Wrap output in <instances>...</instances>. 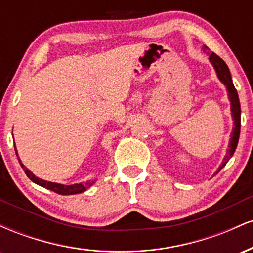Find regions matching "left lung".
<instances>
[{"label": "left lung", "mask_w": 253, "mask_h": 253, "mask_svg": "<svg viewBox=\"0 0 253 253\" xmlns=\"http://www.w3.org/2000/svg\"><path fill=\"white\" fill-rule=\"evenodd\" d=\"M203 51H205L207 54H210V62L211 65H213L214 70L216 72L217 78H219L220 82L226 86L229 103H231V115H232V119H233V129H232V133H231V139H229L227 152H226L225 157H223L221 164H220L219 168H217L216 170V173H217L226 164H227V162L232 158V156L234 155V152H236L238 140H239V135H240V102H239V97H238L237 90L234 88L233 82H232L231 72H229V69L228 66L226 65V63L223 62L221 58L217 57L215 53L211 52L207 46H203Z\"/></svg>", "instance_id": "8db88e82"}]
</instances>
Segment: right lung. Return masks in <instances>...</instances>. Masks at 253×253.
Returning <instances> with one entry per match:
<instances>
[{"label": "right lung", "instance_id": "right-lung-1", "mask_svg": "<svg viewBox=\"0 0 253 253\" xmlns=\"http://www.w3.org/2000/svg\"><path fill=\"white\" fill-rule=\"evenodd\" d=\"M14 147H15V145H14ZM15 152H16V156H19L17 155L16 147H15ZM17 159H19L20 165H21V168L24 169L25 173L27 175V177L31 179L32 182H34L36 184L40 185V187L46 188V189L54 191V193H57V194H60V195H74V194L83 193V191H85L88 188L91 187V185L95 183V179H92V181H88L85 183H75V184L66 185V184H60V183L45 181V179L39 178V177H37L33 172H32V171L28 170L27 168H26L25 165L21 163V159H20L19 157H17Z\"/></svg>", "mask_w": 253, "mask_h": 253}]
</instances>
